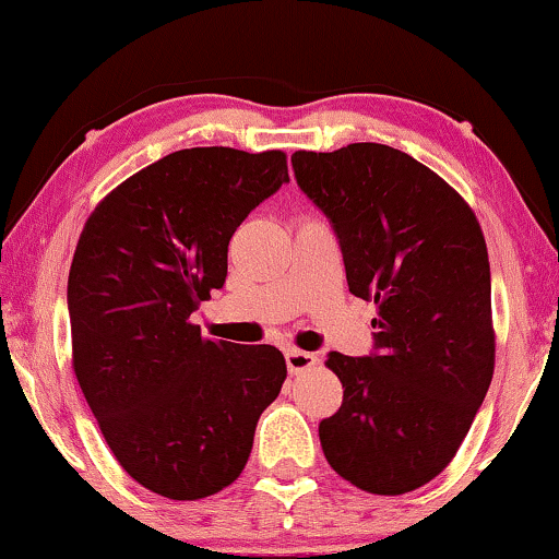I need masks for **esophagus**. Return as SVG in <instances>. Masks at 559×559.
<instances>
[{
	"instance_id": "1",
	"label": "esophagus",
	"mask_w": 559,
	"mask_h": 559,
	"mask_svg": "<svg viewBox=\"0 0 559 559\" xmlns=\"http://www.w3.org/2000/svg\"><path fill=\"white\" fill-rule=\"evenodd\" d=\"M285 361H287V369L289 373H302L312 369V366L318 364V358L308 354V350H300V348H287L285 350Z\"/></svg>"
}]
</instances>
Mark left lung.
Returning <instances> with one entry per match:
<instances>
[{
	"mask_svg": "<svg viewBox=\"0 0 559 559\" xmlns=\"http://www.w3.org/2000/svg\"><path fill=\"white\" fill-rule=\"evenodd\" d=\"M293 170L338 239L348 289L377 305L371 354H328L343 402L320 445L364 491H415L453 461L491 386L484 234L440 175L386 144L295 152Z\"/></svg>",
	"mask_w": 559,
	"mask_h": 559,
	"instance_id": "1",
	"label": "left lung"
}]
</instances>
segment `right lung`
<instances>
[{
	"label": "right lung",
	"mask_w": 559,
	"mask_h": 559,
	"mask_svg": "<svg viewBox=\"0 0 559 559\" xmlns=\"http://www.w3.org/2000/svg\"><path fill=\"white\" fill-rule=\"evenodd\" d=\"M289 182L285 152L178 150L98 203L68 274L73 369L129 476L175 501L234 484L287 377L274 346L205 341L228 241Z\"/></svg>",
	"instance_id": "1"
}]
</instances>
